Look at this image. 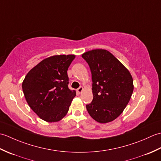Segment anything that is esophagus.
I'll return each instance as SVG.
<instances>
[{
	"label": "esophagus",
	"mask_w": 161,
	"mask_h": 161,
	"mask_svg": "<svg viewBox=\"0 0 161 161\" xmlns=\"http://www.w3.org/2000/svg\"><path fill=\"white\" fill-rule=\"evenodd\" d=\"M84 91V88L82 87V86H80V88H78V89L77 90V93H79V94H81V93H82V91Z\"/></svg>",
	"instance_id": "esophagus-1"
}]
</instances>
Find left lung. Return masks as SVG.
Segmentation results:
<instances>
[{
    "instance_id": "obj_1",
    "label": "left lung",
    "mask_w": 161,
    "mask_h": 161,
    "mask_svg": "<svg viewBox=\"0 0 161 161\" xmlns=\"http://www.w3.org/2000/svg\"><path fill=\"white\" fill-rule=\"evenodd\" d=\"M89 65L93 99L86 105L91 117L100 123L112 122L125 110L133 91L129 70L109 51L95 49L81 55Z\"/></svg>"
}]
</instances>
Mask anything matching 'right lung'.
I'll use <instances>...</instances> for the list:
<instances>
[{
  "label": "right lung",
  "mask_w": 161,
  "mask_h": 161,
  "mask_svg": "<svg viewBox=\"0 0 161 161\" xmlns=\"http://www.w3.org/2000/svg\"><path fill=\"white\" fill-rule=\"evenodd\" d=\"M75 54L54 55L32 68L24 79V96L32 110L47 122H59L66 115L76 91L68 86L67 70Z\"/></svg>",
  "instance_id": "right-lung-1"
}]
</instances>
